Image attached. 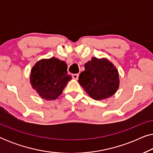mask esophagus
Masks as SVG:
<instances>
[{
  "label": "esophagus",
  "mask_w": 153,
  "mask_h": 153,
  "mask_svg": "<svg viewBox=\"0 0 153 153\" xmlns=\"http://www.w3.org/2000/svg\"><path fill=\"white\" fill-rule=\"evenodd\" d=\"M72 76V78L74 79H76V80H77V79H79V74H73Z\"/></svg>",
  "instance_id": "obj_1"
}]
</instances>
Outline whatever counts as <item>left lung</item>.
Masks as SVG:
<instances>
[{
  "instance_id": "left-lung-1",
  "label": "left lung",
  "mask_w": 153,
  "mask_h": 153,
  "mask_svg": "<svg viewBox=\"0 0 153 153\" xmlns=\"http://www.w3.org/2000/svg\"><path fill=\"white\" fill-rule=\"evenodd\" d=\"M84 68L79 74V83L93 99H106L117 91L120 83L118 72L109 60L92 58Z\"/></svg>"
}]
</instances>
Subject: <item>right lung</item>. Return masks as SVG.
Segmentation results:
<instances>
[{"label": "right lung", "instance_id": "obj_1", "mask_svg": "<svg viewBox=\"0 0 153 153\" xmlns=\"http://www.w3.org/2000/svg\"><path fill=\"white\" fill-rule=\"evenodd\" d=\"M67 70L65 62L58 58L52 57L39 60L31 70V85L42 99L56 100L72 79Z\"/></svg>", "mask_w": 153, "mask_h": 153}]
</instances>
